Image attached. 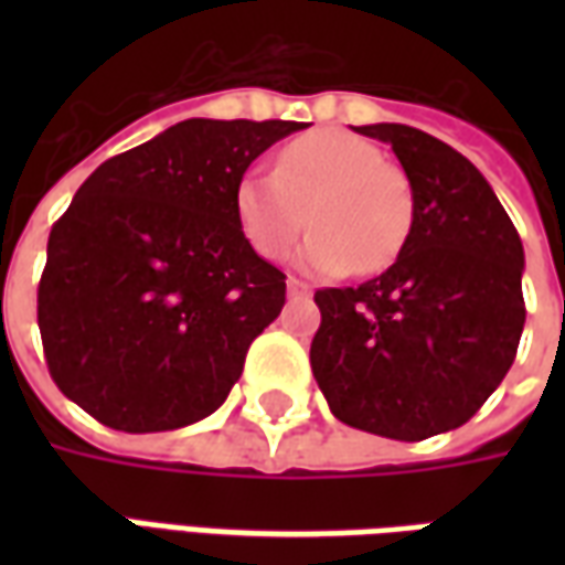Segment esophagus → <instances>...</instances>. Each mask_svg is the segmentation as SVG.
<instances>
[{"instance_id": "obj_1", "label": "esophagus", "mask_w": 565, "mask_h": 565, "mask_svg": "<svg viewBox=\"0 0 565 565\" xmlns=\"http://www.w3.org/2000/svg\"><path fill=\"white\" fill-rule=\"evenodd\" d=\"M311 287L306 281H299V278H287V294L290 296H306Z\"/></svg>"}]
</instances>
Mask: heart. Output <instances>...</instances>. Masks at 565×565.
<instances>
[{"mask_svg": "<svg viewBox=\"0 0 565 565\" xmlns=\"http://www.w3.org/2000/svg\"><path fill=\"white\" fill-rule=\"evenodd\" d=\"M233 205L238 230L263 259L287 257L311 214L315 235L299 263L318 275L387 269L415 217L408 178L387 166L372 141L342 129H315L290 141L275 174H242Z\"/></svg>", "mask_w": 565, "mask_h": 565, "instance_id": "heart-1", "label": "heart"}]
</instances>
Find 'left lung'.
<instances>
[{"mask_svg": "<svg viewBox=\"0 0 565 565\" xmlns=\"http://www.w3.org/2000/svg\"><path fill=\"white\" fill-rule=\"evenodd\" d=\"M391 145L415 217L391 269L315 294L311 372L342 424L396 441L457 429L514 363L523 245L487 178L405 124L354 127Z\"/></svg>", "mask_w": 565, "mask_h": 565, "instance_id": "8db88e82", "label": "left lung"}]
</instances>
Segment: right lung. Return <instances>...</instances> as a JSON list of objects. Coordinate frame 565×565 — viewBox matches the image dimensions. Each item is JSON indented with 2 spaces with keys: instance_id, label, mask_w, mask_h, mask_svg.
<instances>
[{
  "instance_id": "obj_1",
  "label": "right lung",
  "mask_w": 565,
  "mask_h": 565,
  "mask_svg": "<svg viewBox=\"0 0 565 565\" xmlns=\"http://www.w3.org/2000/svg\"><path fill=\"white\" fill-rule=\"evenodd\" d=\"M306 127L190 117L81 184L39 284L47 369L72 403L124 433L221 408L287 290L238 230L235 184Z\"/></svg>"
}]
</instances>
